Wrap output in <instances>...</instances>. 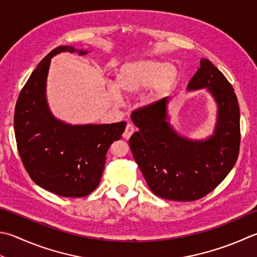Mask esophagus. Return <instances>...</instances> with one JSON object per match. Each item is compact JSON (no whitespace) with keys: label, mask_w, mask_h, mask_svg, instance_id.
<instances>
[{"label":"esophagus","mask_w":257,"mask_h":257,"mask_svg":"<svg viewBox=\"0 0 257 257\" xmlns=\"http://www.w3.org/2000/svg\"><path fill=\"white\" fill-rule=\"evenodd\" d=\"M134 131H135V128H134L133 125L132 124H127L126 127H125L124 133H123V138L128 140L131 137H132V134L134 133Z\"/></svg>","instance_id":"1"}]
</instances>
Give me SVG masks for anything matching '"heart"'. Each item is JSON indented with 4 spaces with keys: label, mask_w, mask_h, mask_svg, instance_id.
I'll use <instances>...</instances> for the list:
<instances>
[{
    "label": "heart",
    "mask_w": 257,
    "mask_h": 257,
    "mask_svg": "<svg viewBox=\"0 0 257 257\" xmlns=\"http://www.w3.org/2000/svg\"><path fill=\"white\" fill-rule=\"evenodd\" d=\"M177 79L178 70L174 66L156 60H140L120 67L115 77L114 88L118 94L131 95L148 87L147 97L158 98L166 95Z\"/></svg>",
    "instance_id": "heart-1"
}]
</instances>
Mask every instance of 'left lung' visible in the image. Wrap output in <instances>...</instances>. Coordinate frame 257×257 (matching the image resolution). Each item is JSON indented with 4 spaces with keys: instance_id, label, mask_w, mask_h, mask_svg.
<instances>
[{
    "instance_id": "1",
    "label": "left lung",
    "mask_w": 257,
    "mask_h": 257,
    "mask_svg": "<svg viewBox=\"0 0 257 257\" xmlns=\"http://www.w3.org/2000/svg\"><path fill=\"white\" fill-rule=\"evenodd\" d=\"M208 88L218 105L215 134L206 141L178 135L167 122L168 98L131 114L139 127L130 148L154 195L168 200L193 201L207 196L233 169L239 153V107L233 86L208 59L189 81L188 90Z\"/></svg>"
}]
</instances>
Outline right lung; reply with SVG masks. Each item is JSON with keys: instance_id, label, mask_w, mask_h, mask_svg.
Segmentation results:
<instances>
[{"instance_id": "add662e5", "label": "right lung", "mask_w": 257, "mask_h": 257, "mask_svg": "<svg viewBox=\"0 0 257 257\" xmlns=\"http://www.w3.org/2000/svg\"><path fill=\"white\" fill-rule=\"evenodd\" d=\"M62 51L75 49L57 47L23 86L14 110V133L23 166L38 186L61 197L80 198L99 185L106 153L126 123L69 125L53 117L46 99L47 75L51 58Z\"/></svg>"}]
</instances>
